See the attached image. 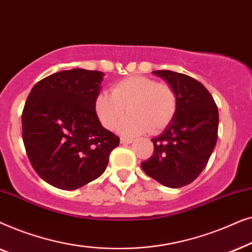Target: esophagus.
Segmentation results:
<instances>
[{
	"label": "esophagus",
	"instance_id": "obj_1",
	"mask_svg": "<svg viewBox=\"0 0 252 252\" xmlns=\"http://www.w3.org/2000/svg\"><path fill=\"white\" fill-rule=\"evenodd\" d=\"M133 142V139H126V137H122L120 139V143L122 144H129Z\"/></svg>",
	"mask_w": 252,
	"mask_h": 252
}]
</instances>
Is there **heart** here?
<instances>
[{
    "instance_id": "1",
    "label": "heart",
    "mask_w": 252,
    "mask_h": 252,
    "mask_svg": "<svg viewBox=\"0 0 252 252\" xmlns=\"http://www.w3.org/2000/svg\"><path fill=\"white\" fill-rule=\"evenodd\" d=\"M177 105V94L171 85L146 75H132L116 82L111 94L98 93L94 103L99 122L110 130L127 110L129 115L118 126V132L125 136L140 135L148 130L161 132L173 119Z\"/></svg>"
}]
</instances>
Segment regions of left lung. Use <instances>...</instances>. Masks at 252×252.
I'll use <instances>...</instances> for the list:
<instances>
[{"label": "left lung", "mask_w": 252, "mask_h": 252, "mask_svg": "<svg viewBox=\"0 0 252 252\" xmlns=\"http://www.w3.org/2000/svg\"><path fill=\"white\" fill-rule=\"evenodd\" d=\"M153 73L173 87L178 105L172 122L151 140L154 155L141 167L159 184L180 188L202 173L212 155L218 137V108L208 89L194 78L168 70Z\"/></svg>", "instance_id": "obj_1"}]
</instances>
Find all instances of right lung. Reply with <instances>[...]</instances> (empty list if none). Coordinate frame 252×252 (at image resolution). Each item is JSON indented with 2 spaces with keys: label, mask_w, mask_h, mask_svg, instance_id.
<instances>
[{
  "label": "right lung",
  "mask_w": 252,
  "mask_h": 252,
  "mask_svg": "<svg viewBox=\"0 0 252 252\" xmlns=\"http://www.w3.org/2000/svg\"><path fill=\"white\" fill-rule=\"evenodd\" d=\"M103 77L84 68L61 71L34 85L27 97L24 146L39 177L54 187L74 190L97 179L119 146L95 112Z\"/></svg>",
  "instance_id": "right-lung-1"
}]
</instances>
